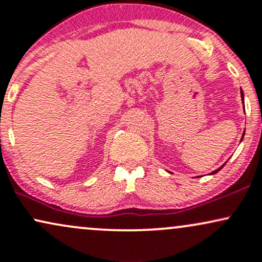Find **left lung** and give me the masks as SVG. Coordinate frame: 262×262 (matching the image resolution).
<instances>
[{
	"mask_svg": "<svg viewBox=\"0 0 262 262\" xmlns=\"http://www.w3.org/2000/svg\"><path fill=\"white\" fill-rule=\"evenodd\" d=\"M242 98H243V103H244V93H243V91H242ZM244 134H245V133H244ZM244 134H243V137H244ZM242 139H243V138H242ZM223 166H224V165H223ZM223 166H222V167H219V169H218V170L213 171V172H212V175H213V173L218 172V171H219V170H222V169H223Z\"/></svg>",
	"mask_w": 262,
	"mask_h": 262,
	"instance_id": "1",
	"label": "left lung"
}]
</instances>
